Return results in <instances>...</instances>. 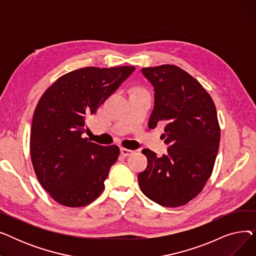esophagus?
<instances>
[{
	"label": "esophagus",
	"mask_w": 256,
	"mask_h": 256,
	"mask_svg": "<svg viewBox=\"0 0 256 256\" xmlns=\"http://www.w3.org/2000/svg\"><path fill=\"white\" fill-rule=\"evenodd\" d=\"M120 152H121V154H122L124 156H130L134 152H132V150H130L124 148V147H122V148L120 150Z\"/></svg>",
	"instance_id": "esophagus-1"
}]
</instances>
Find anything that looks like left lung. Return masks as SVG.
Instances as JSON below:
<instances>
[{"mask_svg":"<svg viewBox=\"0 0 256 256\" xmlns=\"http://www.w3.org/2000/svg\"><path fill=\"white\" fill-rule=\"evenodd\" d=\"M154 89L148 126L165 121L168 154L158 158L143 150L146 169L138 180L145 196L160 206L178 208L189 202L212 176L219 150L220 126L216 106L196 78L176 65L144 67Z\"/></svg>","mask_w":256,"mask_h":256,"instance_id":"obj_1","label":"left lung"}]
</instances>
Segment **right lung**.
<instances>
[{"label": "right lung", "mask_w": 256, "mask_h": 256, "mask_svg": "<svg viewBox=\"0 0 256 256\" xmlns=\"http://www.w3.org/2000/svg\"><path fill=\"white\" fill-rule=\"evenodd\" d=\"M136 68L83 67L60 76L34 111L30 152L36 176L58 204L84 206L104 191L120 150L83 138L86 120Z\"/></svg>", "instance_id": "obj_1"}]
</instances>
